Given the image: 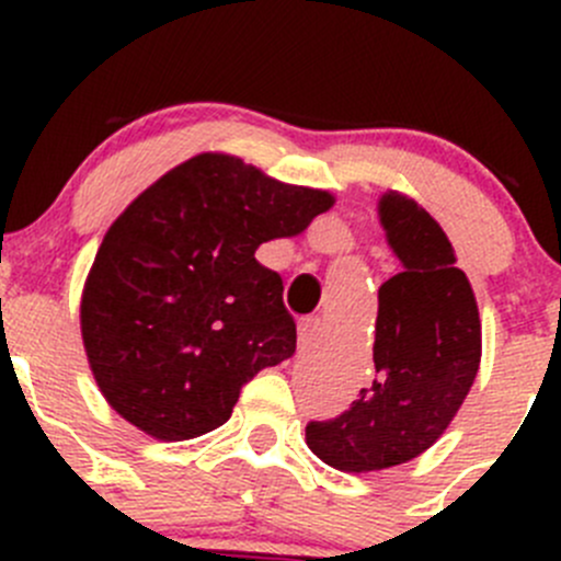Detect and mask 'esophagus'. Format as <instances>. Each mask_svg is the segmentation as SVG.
I'll return each instance as SVG.
<instances>
[{
    "instance_id": "34e87169",
    "label": "esophagus",
    "mask_w": 561,
    "mask_h": 561,
    "mask_svg": "<svg viewBox=\"0 0 561 561\" xmlns=\"http://www.w3.org/2000/svg\"><path fill=\"white\" fill-rule=\"evenodd\" d=\"M317 336H320V320L317 317H307L298 322V353H309L314 347Z\"/></svg>"
}]
</instances>
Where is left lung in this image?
<instances>
[{
    "instance_id": "obj_1",
    "label": "left lung",
    "mask_w": 561,
    "mask_h": 561,
    "mask_svg": "<svg viewBox=\"0 0 561 561\" xmlns=\"http://www.w3.org/2000/svg\"><path fill=\"white\" fill-rule=\"evenodd\" d=\"M380 222L401 271L382 282L375 380L331 421L307 426L317 458L344 472L388 469L432 448L480 366V317L467 274L432 214L386 192Z\"/></svg>"
}]
</instances>
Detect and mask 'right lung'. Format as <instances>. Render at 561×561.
<instances>
[{
    "label": "right lung",
    "instance_id": "obj_1",
    "mask_svg": "<svg viewBox=\"0 0 561 561\" xmlns=\"http://www.w3.org/2000/svg\"><path fill=\"white\" fill-rule=\"evenodd\" d=\"M333 206L230 154H197L111 225L81 298L89 366L107 404L165 443L222 426L241 388L296 353L282 276L254 260Z\"/></svg>",
    "mask_w": 561,
    "mask_h": 561
}]
</instances>
